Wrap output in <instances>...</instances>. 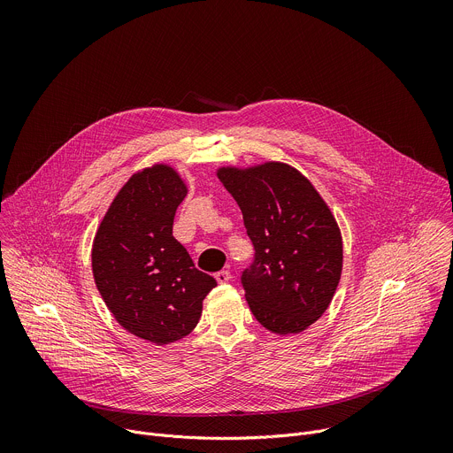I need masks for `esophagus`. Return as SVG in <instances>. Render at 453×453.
Listing matches in <instances>:
<instances>
[{"instance_id":"esophagus-1","label":"esophagus","mask_w":453,"mask_h":453,"mask_svg":"<svg viewBox=\"0 0 453 453\" xmlns=\"http://www.w3.org/2000/svg\"><path fill=\"white\" fill-rule=\"evenodd\" d=\"M215 280H217L220 285H224V283H227V281L231 280V273H229V271H220V273L215 274Z\"/></svg>"}]
</instances>
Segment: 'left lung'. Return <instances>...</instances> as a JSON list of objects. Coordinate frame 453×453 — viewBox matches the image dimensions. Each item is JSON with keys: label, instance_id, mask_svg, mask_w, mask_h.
<instances>
[{"label": "left lung", "instance_id": "left-lung-1", "mask_svg": "<svg viewBox=\"0 0 453 453\" xmlns=\"http://www.w3.org/2000/svg\"><path fill=\"white\" fill-rule=\"evenodd\" d=\"M238 203L254 262L242 273L256 320L278 335L299 334L326 311L342 273V236L326 203L296 168L271 161L219 168Z\"/></svg>", "mask_w": 453, "mask_h": 453}]
</instances>
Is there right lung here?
I'll list each match as a JSON object with an SVG mask.
<instances>
[{
  "label": "right lung",
  "instance_id": "add662e5",
  "mask_svg": "<svg viewBox=\"0 0 453 453\" xmlns=\"http://www.w3.org/2000/svg\"><path fill=\"white\" fill-rule=\"evenodd\" d=\"M186 193L168 165L134 173L109 206L91 250L96 288L114 319L157 346L191 334L204 297L217 287L172 234Z\"/></svg>",
  "mask_w": 453,
  "mask_h": 453
}]
</instances>
